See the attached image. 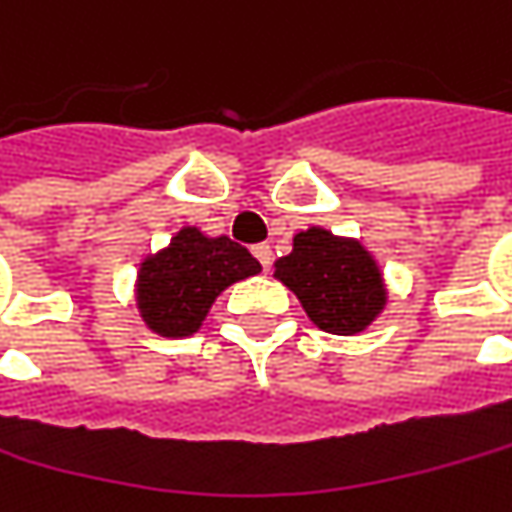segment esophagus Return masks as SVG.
Masks as SVG:
<instances>
[{
	"label": "esophagus",
	"instance_id": "1",
	"mask_svg": "<svg viewBox=\"0 0 512 512\" xmlns=\"http://www.w3.org/2000/svg\"><path fill=\"white\" fill-rule=\"evenodd\" d=\"M253 256L259 259V265H262V268L265 270L270 268V259H273V253H270V244H256V247H253Z\"/></svg>",
	"mask_w": 512,
	"mask_h": 512
}]
</instances>
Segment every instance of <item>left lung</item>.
Instances as JSON below:
<instances>
[{
    "mask_svg": "<svg viewBox=\"0 0 512 512\" xmlns=\"http://www.w3.org/2000/svg\"><path fill=\"white\" fill-rule=\"evenodd\" d=\"M273 276L294 291L317 328L340 337L366 331L389 299L369 250L322 227L296 233L294 250L273 262Z\"/></svg>",
    "mask_w": 512,
    "mask_h": 512,
    "instance_id": "left-lung-1",
    "label": "left lung"
}]
</instances>
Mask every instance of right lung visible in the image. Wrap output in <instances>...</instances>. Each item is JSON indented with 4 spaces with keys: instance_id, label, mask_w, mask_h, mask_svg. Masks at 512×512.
I'll list each match as a JSON object with an SVG mask.
<instances>
[{
    "instance_id": "1",
    "label": "right lung",
    "mask_w": 512,
    "mask_h": 512,
    "mask_svg": "<svg viewBox=\"0 0 512 512\" xmlns=\"http://www.w3.org/2000/svg\"><path fill=\"white\" fill-rule=\"evenodd\" d=\"M262 265L242 244L227 236H204L198 227H181L167 247L149 253L138 268L135 302L149 331L184 340L192 337L221 291Z\"/></svg>"
}]
</instances>
